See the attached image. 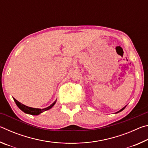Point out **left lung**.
Wrapping results in <instances>:
<instances>
[{
  "label": "left lung",
  "mask_w": 148,
  "mask_h": 148,
  "mask_svg": "<svg viewBox=\"0 0 148 148\" xmlns=\"http://www.w3.org/2000/svg\"><path fill=\"white\" fill-rule=\"evenodd\" d=\"M125 107H126V106H125V107H123V108L122 109H121V110H119V111H118V112H116V113H115V114H117V113H119V112H121V111H123V110L125 108Z\"/></svg>",
  "instance_id": "left-lung-1"
}]
</instances>
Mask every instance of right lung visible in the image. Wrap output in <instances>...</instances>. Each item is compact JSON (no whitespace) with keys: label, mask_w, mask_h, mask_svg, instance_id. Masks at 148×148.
<instances>
[{"label":"right lung","mask_w":148,"mask_h":148,"mask_svg":"<svg viewBox=\"0 0 148 148\" xmlns=\"http://www.w3.org/2000/svg\"><path fill=\"white\" fill-rule=\"evenodd\" d=\"M13 99L14 100L15 102H16V105L18 106V108L20 110H22V111L25 112V114H31V115H32V116H37V115H39L40 114L42 113V112H44V111H46V110H48L50 108H51L54 106L55 104L56 103V101H57V100H56L53 103H52L48 107L45 108H43V109H40V108H31V107L25 106V105L21 104V102L17 101L16 99L14 98Z\"/></svg>","instance_id":"obj_1"}]
</instances>
